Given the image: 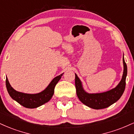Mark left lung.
Listing matches in <instances>:
<instances>
[{
  "mask_svg": "<svg viewBox=\"0 0 134 134\" xmlns=\"http://www.w3.org/2000/svg\"><path fill=\"white\" fill-rule=\"evenodd\" d=\"M124 72L120 82L115 88L100 93H88L84 90L81 81L75 74V85L77 96L79 100L87 107L95 109L106 108L116 102L122 96L125 88L126 77L127 75V66L123 56Z\"/></svg>",
  "mask_w": 134,
  "mask_h": 134,
  "instance_id": "obj_1",
  "label": "left lung"
}]
</instances>
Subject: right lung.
Returning a JSON list of instances; mask_svg holds the SVG:
<instances>
[{
    "mask_svg": "<svg viewBox=\"0 0 134 134\" xmlns=\"http://www.w3.org/2000/svg\"><path fill=\"white\" fill-rule=\"evenodd\" d=\"M63 74L64 73L55 77L45 90L39 93L27 94L17 91L10 86L7 77H6L5 81L6 87L10 96L18 103L27 108H36L50 100L54 93L55 86L61 79Z\"/></svg>",
    "mask_w": 134,
    "mask_h": 134,
    "instance_id": "1",
    "label": "right lung"
}]
</instances>
